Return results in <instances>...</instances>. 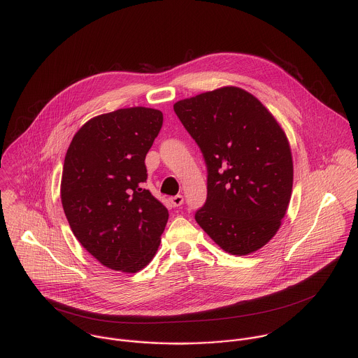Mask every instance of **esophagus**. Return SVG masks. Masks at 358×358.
<instances>
[{
	"instance_id": "34e87169",
	"label": "esophagus",
	"mask_w": 358,
	"mask_h": 358,
	"mask_svg": "<svg viewBox=\"0 0 358 358\" xmlns=\"http://www.w3.org/2000/svg\"><path fill=\"white\" fill-rule=\"evenodd\" d=\"M169 201H171L172 206H180V205L183 204V196H180V194L173 196V197L169 199Z\"/></svg>"
}]
</instances>
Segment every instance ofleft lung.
Segmentation results:
<instances>
[{"mask_svg": "<svg viewBox=\"0 0 358 358\" xmlns=\"http://www.w3.org/2000/svg\"><path fill=\"white\" fill-rule=\"evenodd\" d=\"M206 165V200L194 217L226 252L248 255L281 226L294 165L284 131L254 95L224 87L173 104Z\"/></svg>", "mask_w": 358, "mask_h": 358, "instance_id": "obj_1", "label": "left lung"}]
</instances>
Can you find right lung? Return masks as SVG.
Masks as SVG:
<instances>
[{
    "label": "right lung",
    "mask_w": 358,
    "mask_h": 358,
    "mask_svg": "<svg viewBox=\"0 0 358 358\" xmlns=\"http://www.w3.org/2000/svg\"><path fill=\"white\" fill-rule=\"evenodd\" d=\"M162 113L120 108L90 120L64 157L62 205L81 245L103 266L136 273L155 255L168 209L145 189L146 154Z\"/></svg>",
    "instance_id": "add662e5"
}]
</instances>
